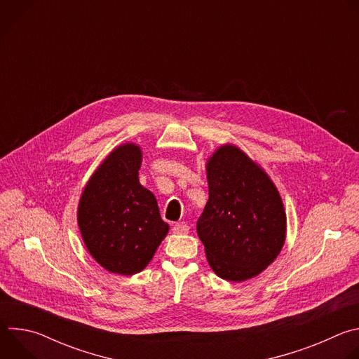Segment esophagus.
I'll return each mask as SVG.
<instances>
[{
    "instance_id": "34e87169",
    "label": "esophagus",
    "mask_w": 359,
    "mask_h": 359,
    "mask_svg": "<svg viewBox=\"0 0 359 359\" xmlns=\"http://www.w3.org/2000/svg\"><path fill=\"white\" fill-rule=\"evenodd\" d=\"M172 230H173L175 234H187L189 233V226L187 224H175Z\"/></svg>"
}]
</instances>
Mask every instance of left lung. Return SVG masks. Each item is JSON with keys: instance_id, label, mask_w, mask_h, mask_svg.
<instances>
[{"instance_id": "left-lung-1", "label": "left lung", "mask_w": 359, "mask_h": 359, "mask_svg": "<svg viewBox=\"0 0 359 359\" xmlns=\"http://www.w3.org/2000/svg\"><path fill=\"white\" fill-rule=\"evenodd\" d=\"M209 200L197 236L212 270L240 283L263 273L287 234L281 196L266 170L236 144H222L206 163Z\"/></svg>"}]
</instances>
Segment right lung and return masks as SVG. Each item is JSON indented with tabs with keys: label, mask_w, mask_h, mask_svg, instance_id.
<instances>
[{
	"label": "right lung",
	"mask_w": 359,
	"mask_h": 359,
	"mask_svg": "<svg viewBox=\"0 0 359 359\" xmlns=\"http://www.w3.org/2000/svg\"><path fill=\"white\" fill-rule=\"evenodd\" d=\"M142 158L136 143L116 146L89 177L78 204L86 250L114 274L140 273L169 233L155 194L139 182Z\"/></svg>",
	"instance_id": "right-lung-1"
}]
</instances>
